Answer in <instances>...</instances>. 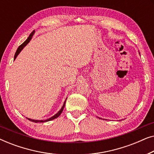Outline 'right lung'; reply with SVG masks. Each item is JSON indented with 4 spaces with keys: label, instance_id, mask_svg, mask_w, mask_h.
Masks as SVG:
<instances>
[{
    "label": "right lung",
    "instance_id": "right-lung-1",
    "mask_svg": "<svg viewBox=\"0 0 154 154\" xmlns=\"http://www.w3.org/2000/svg\"><path fill=\"white\" fill-rule=\"evenodd\" d=\"M34 31H33L31 33V34L29 35V38H27L26 41H25L24 43H23L22 45H20V46H19V48H17V51H16V52H15V54H14V60H15V58L17 57V56L19 54V53H20V52H21V50H22L23 48H24L25 46H26L27 44L29 43V42L31 41V38H32V36H33V33H34ZM67 99V98H66ZM66 100H65V102H64V105H63L62 106V109H60V111H58V113H56L55 115L54 116H53L52 117H51V118H50V119H47V120H44V121H37V120H32V119H28V120H29V121H32V122H35V123H43V122H47V121H52V120H53V119H56V118H57L59 116H60L61 113H62V111H63V109H64V106H65V104H66Z\"/></svg>",
    "mask_w": 154,
    "mask_h": 154
}]
</instances>
